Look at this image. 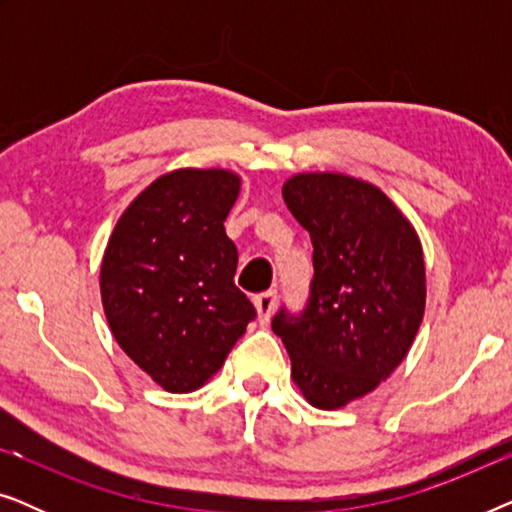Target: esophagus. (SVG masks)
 <instances>
[{"mask_svg":"<svg viewBox=\"0 0 512 512\" xmlns=\"http://www.w3.org/2000/svg\"><path fill=\"white\" fill-rule=\"evenodd\" d=\"M254 305H256V312H258V321L261 324H268L272 312H275V305H277V293L275 291H263L258 293L254 298Z\"/></svg>","mask_w":512,"mask_h":512,"instance_id":"esophagus-1","label":"esophagus"}]
</instances>
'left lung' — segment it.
<instances>
[{"label":"left lung","mask_w":512,"mask_h":512,"mask_svg":"<svg viewBox=\"0 0 512 512\" xmlns=\"http://www.w3.org/2000/svg\"><path fill=\"white\" fill-rule=\"evenodd\" d=\"M289 212L310 233L314 279L300 317L272 319L305 401L338 410L408 356L426 307L422 242L380 188L340 172L293 174Z\"/></svg>","instance_id":"obj_1"}]
</instances>
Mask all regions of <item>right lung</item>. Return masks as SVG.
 Returning <instances> with one entry per match:
<instances>
[{"label": "right lung", "mask_w": 512, "mask_h": 512, "mask_svg": "<svg viewBox=\"0 0 512 512\" xmlns=\"http://www.w3.org/2000/svg\"><path fill=\"white\" fill-rule=\"evenodd\" d=\"M230 170L181 167L118 219L100 268L102 307L125 354L172 394L200 389L256 317L235 286L223 221L240 195Z\"/></svg>", "instance_id": "1"}]
</instances>
